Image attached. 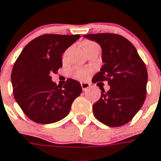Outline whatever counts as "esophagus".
<instances>
[{
  "instance_id": "1",
  "label": "esophagus",
  "mask_w": 161,
  "mask_h": 161,
  "mask_svg": "<svg viewBox=\"0 0 161 161\" xmlns=\"http://www.w3.org/2000/svg\"><path fill=\"white\" fill-rule=\"evenodd\" d=\"M81 87H82V88H83V91H86V90H87L89 87H91V85H90V83L82 82V83H81Z\"/></svg>"
}]
</instances>
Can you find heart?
Here are the masks:
<instances>
[{"label": "heart", "instance_id": "obj_1", "mask_svg": "<svg viewBox=\"0 0 161 161\" xmlns=\"http://www.w3.org/2000/svg\"><path fill=\"white\" fill-rule=\"evenodd\" d=\"M94 44H96V43L92 42H86L83 44V47H84V49L86 50L87 47H91ZM89 74H90V70L87 69H76L73 71V75L76 78H80V79L87 78L89 76Z\"/></svg>", "mask_w": 161, "mask_h": 161}]
</instances>
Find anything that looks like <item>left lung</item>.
<instances>
[{
    "label": "left lung",
    "mask_w": 161,
    "mask_h": 161,
    "mask_svg": "<svg viewBox=\"0 0 161 161\" xmlns=\"http://www.w3.org/2000/svg\"><path fill=\"white\" fill-rule=\"evenodd\" d=\"M95 41L102 50L104 64L92 82L108 81L110 90L101 88L99 101L92 106L96 119L110 127L129 123L142 106L147 96V70L130 42L114 33L83 36ZM98 84V83H97Z\"/></svg>",
    "instance_id": "left-lung-1"
}]
</instances>
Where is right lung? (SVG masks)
<instances>
[{"label": "right lung", "instance_id": "obj_1", "mask_svg": "<svg viewBox=\"0 0 161 161\" xmlns=\"http://www.w3.org/2000/svg\"><path fill=\"white\" fill-rule=\"evenodd\" d=\"M80 35L44 34L23 49L11 74L16 102L31 120L52 124L69 113L73 101L82 92L78 81L67 79L63 87L51 80V74L62 67V54Z\"/></svg>", "mask_w": 161, "mask_h": 161}]
</instances>
